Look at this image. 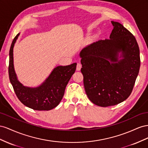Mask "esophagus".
<instances>
[{
    "label": "esophagus",
    "mask_w": 148,
    "mask_h": 148,
    "mask_svg": "<svg viewBox=\"0 0 148 148\" xmlns=\"http://www.w3.org/2000/svg\"><path fill=\"white\" fill-rule=\"evenodd\" d=\"M81 67H82V65H81V63H77L76 70L77 71H80V70H81Z\"/></svg>",
    "instance_id": "esophagus-1"
}]
</instances>
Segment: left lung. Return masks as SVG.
<instances>
[{"instance_id": "left-lung-1", "label": "left lung", "mask_w": 148, "mask_h": 148, "mask_svg": "<svg viewBox=\"0 0 148 148\" xmlns=\"http://www.w3.org/2000/svg\"><path fill=\"white\" fill-rule=\"evenodd\" d=\"M111 22L113 29L110 39L94 42L79 54L86 94L93 103L103 107L128 97L140 67L135 37L121 23Z\"/></svg>"}]
</instances>
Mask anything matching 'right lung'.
<instances>
[{
	"instance_id": "right-lung-1",
	"label": "right lung",
	"mask_w": 148,
	"mask_h": 148,
	"mask_svg": "<svg viewBox=\"0 0 148 148\" xmlns=\"http://www.w3.org/2000/svg\"><path fill=\"white\" fill-rule=\"evenodd\" d=\"M19 35L20 33L14 38L9 51L10 81L16 97L25 106L35 110H50L60 103L67 84L75 73L77 64L75 62L66 66H57L38 87L24 86L18 81L14 66L13 50Z\"/></svg>"
}]
</instances>
